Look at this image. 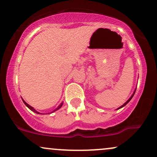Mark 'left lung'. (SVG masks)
I'll return each instance as SVG.
<instances>
[{
    "instance_id": "obj_1",
    "label": "left lung",
    "mask_w": 157,
    "mask_h": 157,
    "mask_svg": "<svg viewBox=\"0 0 157 157\" xmlns=\"http://www.w3.org/2000/svg\"><path fill=\"white\" fill-rule=\"evenodd\" d=\"M135 91H136V90H135V91H134V94H132V96H131V97H130V98H129V100H128V101H127V102H125V103H124V104H123V105H122V106H120V108H118V109H121V108H122V107H123V106H125V105H126V104H127V103H128V102L129 101H130V100H131V99H132V97H134V94H135Z\"/></svg>"
}]
</instances>
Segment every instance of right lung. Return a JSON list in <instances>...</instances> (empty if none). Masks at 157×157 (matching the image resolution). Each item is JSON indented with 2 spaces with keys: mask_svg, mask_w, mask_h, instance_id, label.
<instances>
[{
  "mask_svg": "<svg viewBox=\"0 0 157 157\" xmlns=\"http://www.w3.org/2000/svg\"><path fill=\"white\" fill-rule=\"evenodd\" d=\"M23 102H24V104H25V105H26L27 106V107H28V108H29V109L30 110H31V111H34V112H35V113H40L39 112H37V111H35V109H33V108H32V106H30L29 105V104H27V103H26V102L24 101V100H23ZM62 105H63V102H62V103H61V104H60V105H59V106H58V107H57V109H56L55 110V111H57V109H60V107H61V106H62Z\"/></svg>",
  "mask_w": 157,
  "mask_h": 157,
  "instance_id": "right-lung-1",
  "label": "right lung"
}]
</instances>
